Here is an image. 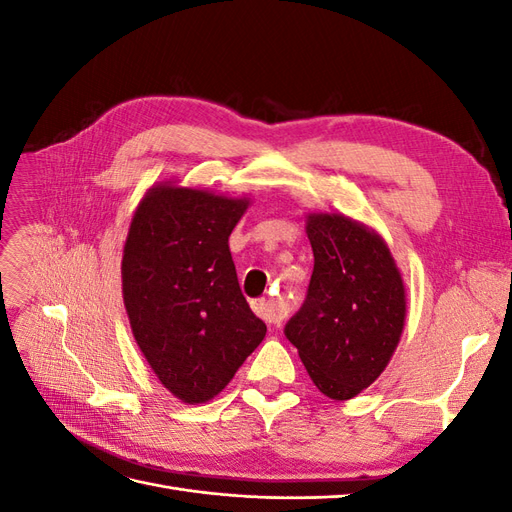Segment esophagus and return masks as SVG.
I'll return each mask as SVG.
<instances>
[{
  "label": "esophagus",
  "instance_id": "obj_1",
  "mask_svg": "<svg viewBox=\"0 0 512 512\" xmlns=\"http://www.w3.org/2000/svg\"><path fill=\"white\" fill-rule=\"evenodd\" d=\"M252 309L256 312V316H260L265 322L275 324V322H282L286 312L282 309V305H277L275 301H265V299H258L252 301Z\"/></svg>",
  "mask_w": 512,
  "mask_h": 512
}]
</instances>
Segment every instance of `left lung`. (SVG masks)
Here are the masks:
<instances>
[{
  "mask_svg": "<svg viewBox=\"0 0 512 512\" xmlns=\"http://www.w3.org/2000/svg\"><path fill=\"white\" fill-rule=\"evenodd\" d=\"M305 230L314 273L284 333L316 389L346 401L374 384L395 354L406 322V286L374 228L339 211H312Z\"/></svg>",
  "mask_w": 512,
  "mask_h": 512,
  "instance_id": "left-lung-1",
  "label": "left lung"
}]
</instances>
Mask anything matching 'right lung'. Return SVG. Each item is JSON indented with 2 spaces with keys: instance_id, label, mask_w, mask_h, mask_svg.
Wrapping results in <instances>:
<instances>
[{
  "instance_id": "1",
  "label": "right lung",
  "mask_w": 512,
  "mask_h": 512,
  "mask_svg": "<svg viewBox=\"0 0 512 512\" xmlns=\"http://www.w3.org/2000/svg\"><path fill=\"white\" fill-rule=\"evenodd\" d=\"M250 198L153 183L136 205L121 258L132 335L183 404H207L265 339L241 294L228 237Z\"/></svg>"
}]
</instances>
